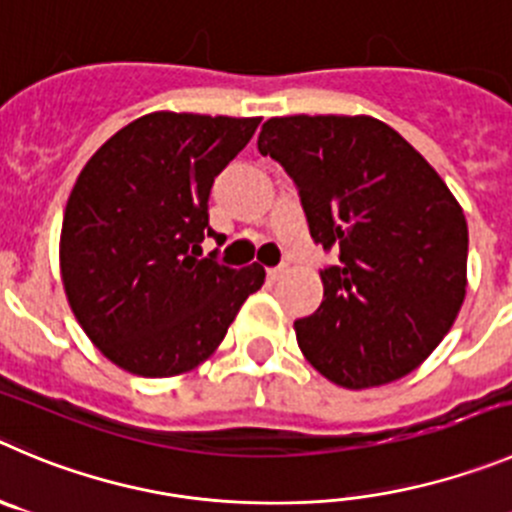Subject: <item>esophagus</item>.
<instances>
[{
  "label": "esophagus",
  "instance_id": "34e87169",
  "mask_svg": "<svg viewBox=\"0 0 512 512\" xmlns=\"http://www.w3.org/2000/svg\"><path fill=\"white\" fill-rule=\"evenodd\" d=\"M283 275H285V267H270V270H267V280H270V283L280 280Z\"/></svg>",
  "mask_w": 512,
  "mask_h": 512
}]
</instances>
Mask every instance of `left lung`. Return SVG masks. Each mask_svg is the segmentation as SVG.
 I'll return each mask as SVG.
<instances>
[{
	"instance_id": "1",
	"label": "left lung",
	"mask_w": 512,
	"mask_h": 512,
	"mask_svg": "<svg viewBox=\"0 0 512 512\" xmlns=\"http://www.w3.org/2000/svg\"><path fill=\"white\" fill-rule=\"evenodd\" d=\"M257 148L300 191L310 237L338 247L323 303L295 321L305 361L343 389L407 376L442 343L467 288V222L442 176L371 116H283Z\"/></svg>"
}]
</instances>
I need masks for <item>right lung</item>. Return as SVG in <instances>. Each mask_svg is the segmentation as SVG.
<instances>
[{"label":"right lung","mask_w":512,"mask_h":512,"mask_svg":"<svg viewBox=\"0 0 512 512\" xmlns=\"http://www.w3.org/2000/svg\"><path fill=\"white\" fill-rule=\"evenodd\" d=\"M260 118L156 111L90 156L70 191L60 278L73 315L111 364L146 379L197 369L265 283L202 255L214 176Z\"/></svg>","instance_id":"obj_1"}]
</instances>
